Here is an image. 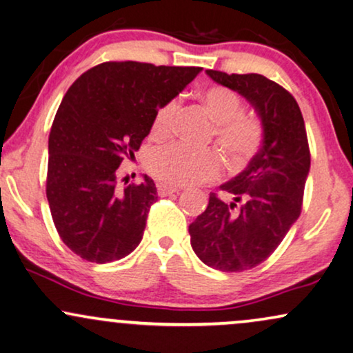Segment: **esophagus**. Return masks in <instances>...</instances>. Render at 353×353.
I'll list each match as a JSON object with an SVG mask.
<instances>
[{"instance_id":"obj_1","label":"esophagus","mask_w":353,"mask_h":353,"mask_svg":"<svg viewBox=\"0 0 353 353\" xmlns=\"http://www.w3.org/2000/svg\"><path fill=\"white\" fill-rule=\"evenodd\" d=\"M158 195L159 197H168V195H172V194H176V192H179L176 189V187H171V185H168V184H163V182H159L158 185Z\"/></svg>"}]
</instances>
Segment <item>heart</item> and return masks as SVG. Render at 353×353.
<instances>
[{"label":"heart","instance_id":"b5f03b06","mask_svg":"<svg viewBox=\"0 0 353 353\" xmlns=\"http://www.w3.org/2000/svg\"><path fill=\"white\" fill-rule=\"evenodd\" d=\"M213 122L215 138L233 166H244L259 153L264 141V127L254 115L244 114L241 97L225 86H210L200 94ZM179 101L169 99L158 107L151 122V135L164 138L176 123ZM151 176L169 185H194L220 176L223 163L216 151H197L171 143L153 150L146 159Z\"/></svg>","mask_w":353,"mask_h":353}]
</instances>
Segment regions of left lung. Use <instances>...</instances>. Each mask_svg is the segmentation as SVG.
Segmentation results:
<instances>
[{
	"mask_svg": "<svg viewBox=\"0 0 353 353\" xmlns=\"http://www.w3.org/2000/svg\"><path fill=\"white\" fill-rule=\"evenodd\" d=\"M213 81L238 91L254 105L264 143L248 168L220 189L246 203H225L210 194L208 207L190 223V244L200 261L221 272L252 269L272 256L298 220L311 154L300 105L280 84L262 74L207 70Z\"/></svg>",
	"mask_w": 353,
	"mask_h": 353,
	"instance_id": "8db88e82",
	"label": "left lung"
}]
</instances>
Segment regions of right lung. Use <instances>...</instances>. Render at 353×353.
<instances>
[{"mask_svg": "<svg viewBox=\"0 0 353 353\" xmlns=\"http://www.w3.org/2000/svg\"><path fill=\"white\" fill-rule=\"evenodd\" d=\"M200 71L104 61L66 91L48 135L46 192L61 241L84 261H119L140 244L156 185L145 176L117 189V169L135 156L158 107Z\"/></svg>", "mask_w": 353, "mask_h": 353, "instance_id": "1", "label": "right lung"}]
</instances>
